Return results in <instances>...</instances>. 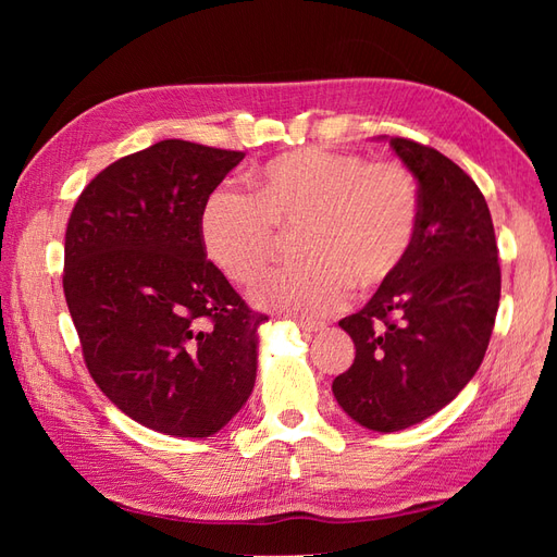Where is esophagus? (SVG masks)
Listing matches in <instances>:
<instances>
[{
	"label": "esophagus",
	"instance_id": "esophagus-1",
	"mask_svg": "<svg viewBox=\"0 0 557 557\" xmlns=\"http://www.w3.org/2000/svg\"><path fill=\"white\" fill-rule=\"evenodd\" d=\"M297 327L305 334H313L323 330V323H315V320H297Z\"/></svg>",
	"mask_w": 557,
	"mask_h": 557
}]
</instances>
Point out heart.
<instances>
[{"label":"heart","mask_w":557,"mask_h":557,"mask_svg":"<svg viewBox=\"0 0 557 557\" xmlns=\"http://www.w3.org/2000/svg\"><path fill=\"white\" fill-rule=\"evenodd\" d=\"M252 190V199L213 190L199 213V242L227 281L248 283L272 260L278 232H299L305 262L267 272L250 288L258 307L295 318L339 309L348 288L367 297L391 283L423 218L418 178L397 160L295 150L264 164Z\"/></svg>","instance_id":"obj_1"}]
</instances>
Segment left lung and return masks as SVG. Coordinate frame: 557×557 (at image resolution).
<instances>
[{"label":"left lung","mask_w":557,"mask_h":557,"mask_svg":"<svg viewBox=\"0 0 557 557\" xmlns=\"http://www.w3.org/2000/svg\"><path fill=\"white\" fill-rule=\"evenodd\" d=\"M423 197L409 262L339 327L356 360L332 383L339 407L367 430L399 432L442 411L483 362L502 272L491 209L479 185L440 150L387 139Z\"/></svg>","instance_id":"1"}]
</instances>
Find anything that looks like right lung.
I'll return each mask as SVG.
<instances>
[{
  "mask_svg": "<svg viewBox=\"0 0 557 557\" xmlns=\"http://www.w3.org/2000/svg\"><path fill=\"white\" fill-rule=\"evenodd\" d=\"M242 150L164 139L99 172L64 234V297L83 360L117 409L172 436H211L256 385L258 327L207 260L199 213Z\"/></svg>",
  "mask_w": 557,
  "mask_h": 557,
  "instance_id": "obj_1",
  "label": "right lung"
}]
</instances>
